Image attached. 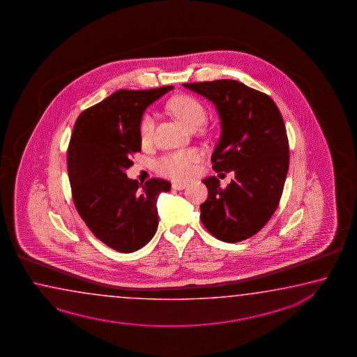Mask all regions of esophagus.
Returning a JSON list of instances; mask_svg holds the SVG:
<instances>
[{"label":"esophagus","mask_w":357,"mask_h":357,"mask_svg":"<svg viewBox=\"0 0 357 357\" xmlns=\"http://www.w3.org/2000/svg\"><path fill=\"white\" fill-rule=\"evenodd\" d=\"M188 186L186 182H172V188L174 190H182Z\"/></svg>","instance_id":"34e87169"}]
</instances>
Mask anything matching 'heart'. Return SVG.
<instances>
[{"mask_svg": "<svg viewBox=\"0 0 357 357\" xmlns=\"http://www.w3.org/2000/svg\"><path fill=\"white\" fill-rule=\"evenodd\" d=\"M169 109L176 117L195 130L206 119V109L199 99L191 96H176L169 102ZM155 116L147 113L139 124V135L143 142H149L155 132ZM202 155L195 149H180L161 155L155 161V169L160 175L174 180H186L194 175L196 165L200 162Z\"/></svg>", "mask_w": 357, "mask_h": 357, "instance_id": "1", "label": "heart"}]
</instances>
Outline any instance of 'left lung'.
Masks as SVG:
<instances>
[{
    "instance_id": "1",
    "label": "left lung",
    "mask_w": 357,
    "mask_h": 357,
    "mask_svg": "<svg viewBox=\"0 0 357 357\" xmlns=\"http://www.w3.org/2000/svg\"><path fill=\"white\" fill-rule=\"evenodd\" d=\"M183 85L216 105L222 133L211 155L213 169L235 172L227 188L216 176L202 181L208 191L200 205L202 224L221 241L248 239L272 218L283 194L289 167L283 117L272 98L236 80Z\"/></svg>"
}]
</instances>
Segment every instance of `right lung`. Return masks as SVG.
<instances>
[{
  "label": "right lung",
  "instance_id": "add662e5",
  "mask_svg": "<svg viewBox=\"0 0 357 357\" xmlns=\"http://www.w3.org/2000/svg\"><path fill=\"white\" fill-rule=\"evenodd\" d=\"M172 88L121 89L83 110L73 130L68 147L73 202L94 236L121 253L136 252L153 238L155 202L171 188L163 178L142 185L124 171L141 151L143 112Z\"/></svg>",
  "mask_w": 357,
  "mask_h": 357
}]
</instances>
